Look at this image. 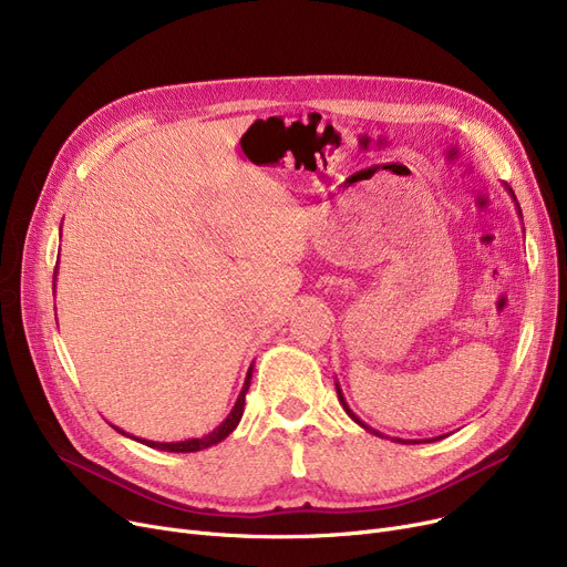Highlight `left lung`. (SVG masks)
Instances as JSON below:
<instances>
[{
    "mask_svg": "<svg viewBox=\"0 0 567 567\" xmlns=\"http://www.w3.org/2000/svg\"><path fill=\"white\" fill-rule=\"evenodd\" d=\"M505 190H508V195L513 197V202H515V206H517V214H519V218H522V208H519V202H517V197H515V193H513V188L511 186H505ZM336 391H338V400H340V404H342V409L347 411V415H349V419L353 421V423H359L365 432H370V434H374V436H381V439H389V436H385L383 432H379V430H372L368 423H363L361 419H359V415H355L353 411H351V406L347 404V400H344V393H342V389H340V383L336 381ZM441 436H434V439H398V436H393L391 441H398V443H430V441H439Z\"/></svg>",
    "mask_w": 567,
    "mask_h": 567,
    "instance_id": "obj_1",
    "label": "left lung"
}]
</instances>
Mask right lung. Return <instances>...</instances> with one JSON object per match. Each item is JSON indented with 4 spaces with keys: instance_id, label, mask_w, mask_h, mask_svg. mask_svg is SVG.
Masks as SVG:
<instances>
[{
    "instance_id": "obj_1",
    "label": "right lung",
    "mask_w": 567,
    "mask_h": 567,
    "mask_svg": "<svg viewBox=\"0 0 567 567\" xmlns=\"http://www.w3.org/2000/svg\"><path fill=\"white\" fill-rule=\"evenodd\" d=\"M54 280H56V268H54ZM250 379H252V365L248 368V374H246V381H244V389H241V393H238V398H236L231 411L227 413V419H225L214 432H208V434H204V436L184 439V441H148V439H142V436H133V434L124 432L122 427H116V425H112V427H114L118 434H124V436H128V439H133V441H137V443L148 445V449L165 451V453H197V451H204V449H212V445H216V443H220L223 439H227V436L236 430V425L241 423L244 406H246V393H248V389H250Z\"/></svg>"
}]
</instances>
